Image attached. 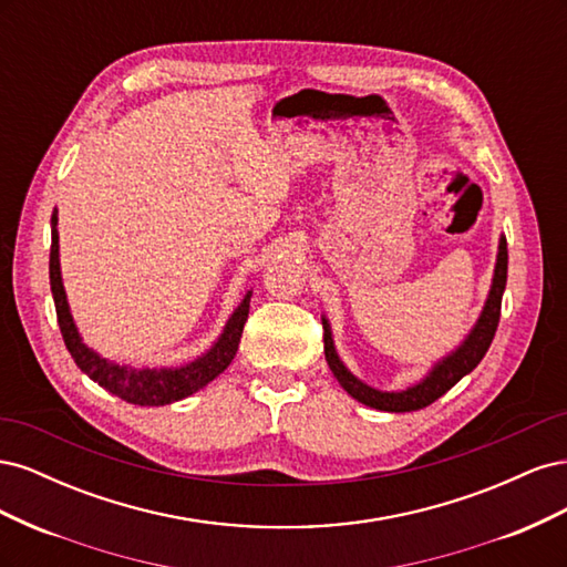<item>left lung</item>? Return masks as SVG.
<instances>
[{
	"mask_svg": "<svg viewBox=\"0 0 567 567\" xmlns=\"http://www.w3.org/2000/svg\"><path fill=\"white\" fill-rule=\"evenodd\" d=\"M506 271H508V250H506V238L502 236L487 302L483 307V315H480L471 333L466 336V340H463L454 352L442 357L440 362L431 371H427L423 381H419L416 385H411L406 390H398V392L375 390V388L359 381L354 373H350V369L340 362V357L336 352L329 319L321 317V321H323V354H326V362H329L338 383L346 388L348 394H352L357 402H362L371 409L394 411V414H400V411H416V409L433 404L437 398H442L444 392L452 390L463 379V375L471 373L480 364V359H483L485 352L489 350L492 338L496 333V326H499L502 296L506 288Z\"/></svg>",
	"mask_w": 567,
	"mask_h": 567,
	"instance_id": "1",
	"label": "left lung"
}]
</instances>
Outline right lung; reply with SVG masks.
<instances>
[{
	"instance_id": "add662e5",
	"label": "right lung",
	"mask_w": 567,
	"mask_h": 567,
	"mask_svg": "<svg viewBox=\"0 0 567 567\" xmlns=\"http://www.w3.org/2000/svg\"><path fill=\"white\" fill-rule=\"evenodd\" d=\"M56 225H59V215L54 210V215H51L49 284H51V296H54V305H56L59 329H61L68 352H71L75 359V364L80 367V371L87 373L94 383H99L101 388L115 394V398L125 400L130 404L163 406V404L179 402V400L188 398V394H194L196 390L205 388L231 364V359L236 357V350H238V342H241L244 323L248 319L250 290L241 300V305L236 307L234 315L229 317L225 331H221L215 346L184 367L148 369V367L117 364V362H109V359H104L99 352L84 346L80 333H78V326L73 321L71 307H68L65 288H63V279H61Z\"/></svg>"
}]
</instances>
